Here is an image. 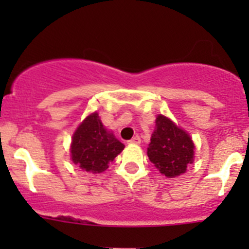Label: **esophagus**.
<instances>
[{
  "label": "esophagus",
  "instance_id": "esophagus-1",
  "mask_svg": "<svg viewBox=\"0 0 249 249\" xmlns=\"http://www.w3.org/2000/svg\"><path fill=\"white\" fill-rule=\"evenodd\" d=\"M129 143H131V144H140V143H141V139H140V136H135V137H132V139L129 141Z\"/></svg>",
  "mask_w": 249,
  "mask_h": 249
}]
</instances>
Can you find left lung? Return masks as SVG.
<instances>
[{
	"instance_id": "1",
	"label": "left lung",
	"mask_w": 249,
	"mask_h": 249,
	"mask_svg": "<svg viewBox=\"0 0 249 249\" xmlns=\"http://www.w3.org/2000/svg\"><path fill=\"white\" fill-rule=\"evenodd\" d=\"M147 154L162 175L172 178L184 173L193 162L194 143L169 118L158 115Z\"/></svg>"
}]
</instances>
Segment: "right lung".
I'll use <instances>...</instances> for the list:
<instances>
[{"mask_svg":"<svg viewBox=\"0 0 249 249\" xmlns=\"http://www.w3.org/2000/svg\"><path fill=\"white\" fill-rule=\"evenodd\" d=\"M124 149V144L107 131L97 113L85 118L74 132L71 144L72 161L88 172L100 173Z\"/></svg>","mask_w":249,"mask_h":249,"instance_id":"add662e5","label":"right lung"}]
</instances>
